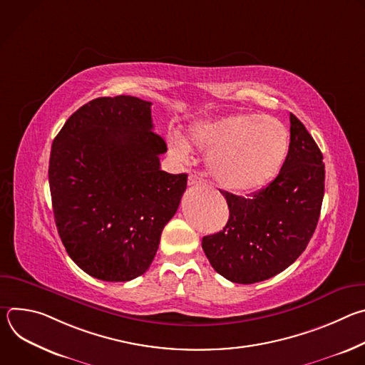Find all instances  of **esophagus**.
<instances>
[{
	"label": "esophagus",
	"instance_id": "obj_1",
	"mask_svg": "<svg viewBox=\"0 0 365 365\" xmlns=\"http://www.w3.org/2000/svg\"><path fill=\"white\" fill-rule=\"evenodd\" d=\"M187 185L189 186H203L205 180L202 178H199L197 175H190L187 179Z\"/></svg>",
	"mask_w": 365,
	"mask_h": 365
}]
</instances>
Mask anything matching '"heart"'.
<instances>
[{
  "label": "heart",
  "instance_id": "heart-1",
  "mask_svg": "<svg viewBox=\"0 0 365 365\" xmlns=\"http://www.w3.org/2000/svg\"><path fill=\"white\" fill-rule=\"evenodd\" d=\"M190 141L206 154V166L227 190L254 192L270 183L280 172L289 151L284 124L262 114H231L199 121L189 130ZM170 153L187 160L190 147L183 137H169Z\"/></svg>",
  "mask_w": 365,
  "mask_h": 365
}]
</instances>
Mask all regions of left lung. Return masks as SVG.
<instances>
[{
  "label": "left lung",
  "instance_id": "left-lung-1",
  "mask_svg": "<svg viewBox=\"0 0 365 365\" xmlns=\"http://www.w3.org/2000/svg\"><path fill=\"white\" fill-rule=\"evenodd\" d=\"M324 155L299 118L290 114V144L277 178L248 197L220 190L230 218L222 231L202 238L217 273L232 283L267 280L293 264L321 215Z\"/></svg>",
  "mask_w": 365,
  "mask_h": 365
}]
</instances>
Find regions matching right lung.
Masks as SVG:
<instances>
[{
	"instance_id": "obj_1",
	"label": "right lung",
	"mask_w": 365,
	"mask_h": 365,
	"mask_svg": "<svg viewBox=\"0 0 365 365\" xmlns=\"http://www.w3.org/2000/svg\"><path fill=\"white\" fill-rule=\"evenodd\" d=\"M166 141L151 102L130 95L85 103L51 144L48 185L69 257L89 276L128 282L147 272L187 175L160 169Z\"/></svg>"
}]
</instances>
